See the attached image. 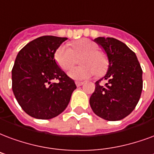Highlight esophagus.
I'll use <instances>...</instances> for the list:
<instances>
[{
  "label": "esophagus",
  "instance_id": "1",
  "mask_svg": "<svg viewBox=\"0 0 154 154\" xmlns=\"http://www.w3.org/2000/svg\"><path fill=\"white\" fill-rule=\"evenodd\" d=\"M76 85L77 86H81L83 85V82H76Z\"/></svg>",
  "mask_w": 154,
  "mask_h": 154
}]
</instances>
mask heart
<instances>
[{"label": "heart", "mask_w": 154, "mask_h": 154, "mask_svg": "<svg viewBox=\"0 0 154 154\" xmlns=\"http://www.w3.org/2000/svg\"><path fill=\"white\" fill-rule=\"evenodd\" d=\"M81 58L82 66L72 68L68 76L74 80L81 81L90 78L94 74L100 77L109 68V58L102 51L98 50V45L88 39H82L72 44V49L67 45L58 47L54 53V60L60 68L67 71L74 65L76 57Z\"/></svg>", "instance_id": "b5f03b06"}]
</instances>
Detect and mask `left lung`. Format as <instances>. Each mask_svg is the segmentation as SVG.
I'll return each mask as SVG.
<instances>
[{"label": "left lung", "instance_id": "1", "mask_svg": "<svg viewBox=\"0 0 154 154\" xmlns=\"http://www.w3.org/2000/svg\"><path fill=\"white\" fill-rule=\"evenodd\" d=\"M94 41L105 51L109 64L105 76L95 82L90 104L100 118L122 120L140 100L143 71L135 54L125 43L112 37H97ZM102 80L108 82L103 85L100 83Z\"/></svg>", "mask_w": 154, "mask_h": 154}]
</instances>
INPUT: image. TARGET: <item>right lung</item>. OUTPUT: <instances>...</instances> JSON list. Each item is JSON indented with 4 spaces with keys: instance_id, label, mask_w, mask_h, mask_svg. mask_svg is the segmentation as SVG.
Here are the masks:
<instances>
[{
    "instance_id": "1",
    "label": "right lung",
    "mask_w": 154,
    "mask_h": 154,
    "mask_svg": "<svg viewBox=\"0 0 154 154\" xmlns=\"http://www.w3.org/2000/svg\"><path fill=\"white\" fill-rule=\"evenodd\" d=\"M67 37L43 36L19 51L12 68V90L27 114L37 119H51L67 108L74 81L57 64L54 53ZM58 80V83H52Z\"/></svg>"
}]
</instances>
